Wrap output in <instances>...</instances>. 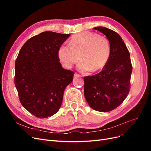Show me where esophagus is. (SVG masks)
Returning a JSON list of instances; mask_svg holds the SVG:
<instances>
[{
	"mask_svg": "<svg viewBox=\"0 0 151 151\" xmlns=\"http://www.w3.org/2000/svg\"><path fill=\"white\" fill-rule=\"evenodd\" d=\"M74 77H81V76L79 74H77V73H75L74 75Z\"/></svg>",
	"mask_w": 151,
	"mask_h": 151,
	"instance_id": "1",
	"label": "esophagus"
}]
</instances>
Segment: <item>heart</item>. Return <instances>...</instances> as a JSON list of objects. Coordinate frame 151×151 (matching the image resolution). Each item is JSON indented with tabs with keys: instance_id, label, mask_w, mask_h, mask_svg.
<instances>
[{
	"instance_id": "obj_1",
	"label": "heart",
	"mask_w": 151,
	"mask_h": 151,
	"mask_svg": "<svg viewBox=\"0 0 151 151\" xmlns=\"http://www.w3.org/2000/svg\"><path fill=\"white\" fill-rule=\"evenodd\" d=\"M58 57L63 65L70 68L81 57L77 67L83 72H97L106 66L110 55L108 40L90 31L74 35L69 45H63L58 49Z\"/></svg>"
}]
</instances>
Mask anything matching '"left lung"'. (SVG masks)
<instances>
[{"instance_id": "obj_1", "label": "left lung", "mask_w": 151, "mask_h": 151, "mask_svg": "<svg viewBox=\"0 0 151 151\" xmlns=\"http://www.w3.org/2000/svg\"><path fill=\"white\" fill-rule=\"evenodd\" d=\"M94 29L106 36L110 55L101 72L84 77V96L94 110L108 112L121 104L129 94L132 66L130 53L119 35L105 27Z\"/></svg>"}]
</instances>
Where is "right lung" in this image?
<instances>
[{"label": "right lung", "instance_id": "obj_1", "mask_svg": "<svg viewBox=\"0 0 151 151\" xmlns=\"http://www.w3.org/2000/svg\"><path fill=\"white\" fill-rule=\"evenodd\" d=\"M69 34L45 31L29 39L15 62L14 83L21 104L32 115L44 118L60 109L74 72L59 62L58 49Z\"/></svg>", "mask_w": 151, "mask_h": 151}]
</instances>
